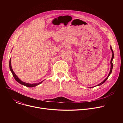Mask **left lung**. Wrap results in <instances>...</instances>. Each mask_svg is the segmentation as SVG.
Segmentation results:
<instances>
[{"label": "left lung", "instance_id": "obj_1", "mask_svg": "<svg viewBox=\"0 0 123 123\" xmlns=\"http://www.w3.org/2000/svg\"><path fill=\"white\" fill-rule=\"evenodd\" d=\"M110 48H111V51H112V53H113V54H112V59H111V69H110V73H109V75H108V77H107V78L103 81L102 82H101V83H100L99 84H98V85H97V86H100V85H102V84H103V83H104V82H105V81L107 80V79L108 78V77H109V76L110 75V74H111V73H112V69H113V62H112V61H113V58H114V52H113V49H112V47L111 46L110 47Z\"/></svg>", "mask_w": 123, "mask_h": 123}]
</instances>
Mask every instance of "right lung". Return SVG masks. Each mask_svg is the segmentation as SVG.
<instances>
[{
    "instance_id": "right-lung-1",
    "label": "right lung",
    "mask_w": 123,
    "mask_h": 123,
    "mask_svg": "<svg viewBox=\"0 0 123 123\" xmlns=\"http://www.w3.org/2000/svg\"><path fill=\"white\" fill-rule=\"evenodd\" d=\"M9 68H10V70L11 71V73H12V75L13 76L14 78L15 79V80L18 82V83H19L20 84H21L24 85V86H25L26 87H35V86H36L37 85H38L39 84H41L43 81L42 82H40V83H36V84H29V83H25V82H22V81H21L20 79H19L18 77L16 75V74L14 73V72H13V71L12 69V67H11V59H10V61H9Z\"/></svg>"
}]
</instances>
